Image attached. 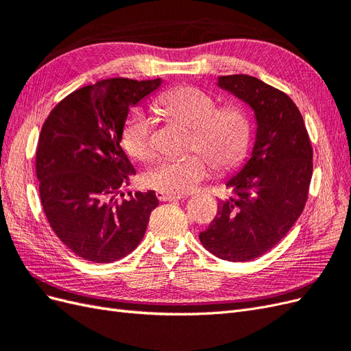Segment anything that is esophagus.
<instances>
[{"label":"esophagus","mask_w":351,"mask_h":351,"mask_svg":"<svg viewBox=\"0 0 351 351\" xmlns=\"http://www.w3.org/2000/svg\"><path fill=\"white\" fill-rule=\"evenodd\" d=\"M156 196L161 202H174V200L183 199L182 195H171V193H165V192H158Z\"/></svg>","instance_id":"34e87169"}]
</instances>
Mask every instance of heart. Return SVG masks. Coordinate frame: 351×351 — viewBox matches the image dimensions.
<instances>
[{
    "label": "heart",
    "mask_w": 351,
    "mask_h": 351,
    "mask_svg": "<svg viewBox=\"0 0 351 351\" xmlns=\"http://www.w3.org/2000/svg\"><path fill=\"white\" fill-rule=\"evenodd\" d=\"M158 104L167 115L192 129L190 147L202 154L158 162L145 177L149 187L171 195H184L206 178L208 159L217 169L224 171L237 167L246 156L252 142V121L239 105L218 108L210 95L196 88L169 90ZM121 143L133 158L146 161L154 156L152 124L147 112L134 110L129 114L121 130Z\"/></svg>",
    "instance_id": "b5f03b06"
}]
</instances>
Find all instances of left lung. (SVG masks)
I'll list each match as a JSON object with an SVG mask.
<instances>
[{
	"label": "left lung",
	"mask_w": 351,
	"mask_h": 351,
	"mask_svg": "<svg viewBox=\"0 0 351 351\" xmlns=\"http://www.w3.org/2000/svg\"><path fill=\"white\" fill-rule=\"evenodd\" d=\"M217 86L249 105L256 133L249 158L226 180L234 196L218 202L199 239L219 259L246 262L271 250L302 215L313 151L303 117L284 92L247 74L219 76Z\"/></svg>",
	"instance_id": "8db88e82"
}]
</instances>
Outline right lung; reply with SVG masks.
Returning a JSON list of instances; mask_svg holds the SVG:
<instances>
[{
    "label": "right lung",
    "mask_w": 351,
    "mask_h": 351,
    "mask_svg": "<svg viewBox=\"0 0 351 351\" xmlns=\"http://www.w3.org/2000/svg\"><path fill=\"white\" fill-rule=\"evenodd\" d=\"M161 84L162 79L97 82L70 93L42 125L36 151L42 206L57 237L84 261L127 256L158 206L154 190L124 199L121 189L136 171L121 147V130L130 107Z\"/></svg>",
    "instance_id": "obj_1"
}]
</instances>
